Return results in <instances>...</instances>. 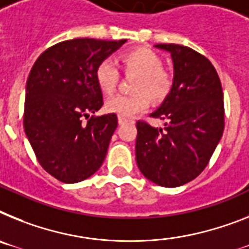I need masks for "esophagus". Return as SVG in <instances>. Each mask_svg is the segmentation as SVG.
Instances as JSON below:
<instances>
[{
  "label": "esophagus",
  "mask_w": 249,
  "mask_h": 249,
  "mask_svg": "<svg viewBox=\"0 0 249 249\" xmlns=\"http://www.w3.org/2000/svg\"><path fill=\"white\" fill-rule=\"evenodd\" d=\"M118 121H119V124H120V125L125 124V123H128V120H126V119H124V118H119Z\"/></svg>",
  "instance_id": "esophagus-1"
}]
</instances>
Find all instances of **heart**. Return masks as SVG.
Wrapping results in <instances>:
<instances>
[{
	"label": "heart",
	"instance_id": "b5f03b06",
	"mask_svg": "<svg viewBox=\"0 0 249 249\" xmlns=\"http://www.w3.org/2000/svg\"><path fill=\"white\" fill-rule=\"evenodd\" d=\"M125 70L139 73L134 95H116L106 101V110L119 118L129 119L145 111L150 105L147 92L154 100H162L170 92L171 79L162 71V60L149 49H134L123 55ZM96 82L106 93H111L119 81V71L111 58L102 59L95 70Z\"/></svg>",
	"mask_w": 249,
	"mask_h": 249
}]
</instances>
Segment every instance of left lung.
Instances as JSON below:
<instances>
[{"mask_svg": "<svg viewBox=\"0 0 249 249\" xmlns=\"http://www.w3.org/2000/svg\"><path fill=\"white\" fill-rule=\"evenodd\" d=\"M171 54L173 79L168 95L149 116L164 120L156 129L138 121L135 158L144 177L178 187L199 176L224 130V102L218 73L209 59L178 44H156Z\"/></svg>", "mask_w": 249, "mask_h": 249, "instance_id": "left-lung-1", "label": "left lung"}]
</instances>
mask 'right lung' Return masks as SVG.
<instances>
[{
	"label": "right lung",
	"instance_id": "add662e5",
	"mask_svg": "<svg viewBox=\"0 0 249 249\" xmlns=\"http://www.w3.org/2000/svg\"><path fill=\"white\" fill-rule=\"evenodd\" d=\"M123 40L72 39L47 49L30 71L25 95L24 128L39 163L64 183L81 182L101 167L115 129V114L99 111L102 92L95 70Z\"/></svg>",
	"mask_w": 249,
	"mask_h": 249
}]
</instances>
